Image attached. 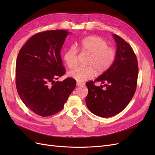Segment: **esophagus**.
<instances>
[{
	"mask_svg": "<svg viewBox=\"0 0 155 155\" xmlns=\"http://www.w3.org/2000/svg\"><path fill=\"white\" fill-rule=\"evenodd\" d=\"M84 85H85V84H84L83 83H81V82H77V83H76L77 86H83Z\"/></svg>",
	"mask_w": 155,
	"mask_h": 155,
	"instance_id": "34e87169",
	"label": "esophagus"
}]
</instances>
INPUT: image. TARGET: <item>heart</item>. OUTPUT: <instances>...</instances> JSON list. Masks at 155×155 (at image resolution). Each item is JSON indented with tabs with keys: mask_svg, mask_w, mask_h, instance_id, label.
Segmentation results:
<instances>
[{
	"mask_svg": "<svg viewBox=\"0 0 155 155\" xmlns=\"http://www.w3.org/2000/svg\"><path fill=\"white\" fill-rule=\"evenodd\" d=\"M79 47L83 51L90 54L87 62L88 67H78L68 72V76L78 81H84L92 78L95 74L105 72L114 62L115 50L108 46L107 42L99 36L92 35L83 39L79 43ZM63 58L69 68H73L78 63V50L72 46L64 54Z\"/></svg>",
	"mask_w": 155,
	"mask_h": 155,
	"instance_id": "heart-1",
	"label": "heart"
}]
</instances>
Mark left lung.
Segmentation results:
<instances>
[{
	"mask_svg": "<svg viewBox=\"0 0 155 155\" xmlns=\"http://www.w3.org/2000/svg\"><path fill=\"white\" fill-rule=\"evenodd\" d=\"M112 35L116 43L113 63L94 81L86 83L88 109L103 118L118 114L129 104L137 89L138 76V61L132 47L118 35ZM96 81L106 83V89L95 86Z\"/></svg>",
	"mask_w": 155,
	"mask_h": 155,
	"instance_id": "8db88e82",
	"label": "left lung"
}]
</instances>
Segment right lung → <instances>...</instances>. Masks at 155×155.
I'll return each instance as SVG.
<instances>
[{"label":"right lung","instance_id":"obj_1","mask_svg":"<svg viewBox=\"0 0 155 155\" xmlns=\"http://www.w3.org/2000/svg\"><path fill=\"white\" fill-rule=\"evenodd\" d=\"M69 32L63 30L38 33L30 38L18 52L15 68L17 92L25 105L46 117L61 110L76 81L67 78L60 51Z\"/></svg>","mask_w":155,"mask_h":155}]
</instances>
